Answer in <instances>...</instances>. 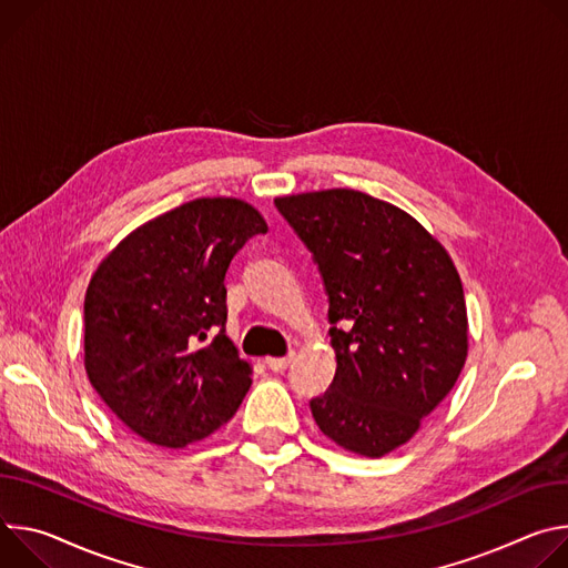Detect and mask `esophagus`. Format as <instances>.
Listing matches in <instances>:
<instances>
[{"label":"esophagus","mask_w":568,"mask_h":568,"mask_svg":"<svg viewBox=\"0 0 568 568\" xmlns=\"http://www.w3.org/2000/svg\"><path fill=\"white\" fill-rule=\"evenodd\" d=\"M293 356H295V354H288V356H268V358H266V365H268L273 372H284V369L291 365Z\"/></svg>","instance_id":"1"}]
</instances>
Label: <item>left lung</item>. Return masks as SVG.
<instances>
[{
    "label": "left lung",
    "mask_w": 568,
    "mask_h": 568,
    "mask_svg": "<svg viewBox=\"0 0 568 568\" xmlns=\"http://www.w3.org/2000/svg\"><path fill=\"white\" fill-rule=\"evenodd\" d=\"M275 205L329 295L338 365L329 390L311 399L313 419L341 449L382 458L408 443L465 367L469 323L456 264L408 212L354 189Z\"/></svg>",
    "instance_id": "obj_1"
}]
</instances>
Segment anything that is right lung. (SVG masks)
I'll use <instances>...</instances> for the list:
<instances>
[{
  "instance_id": "add662e5",
  "label": "right lung",
  "mask_w": 568,
  "mask_h": 568,
  "mask_svg": "<svg viewBox=\"0 0 568 568\" xmlns=\"http://www.w3.org/2000/svg\"><path fill=\"white\" fill-rule=\"evenodd\" d=\"M268 230L241 199H196L123 236L85 291V372L146 443L180 449L241 406L252 365L225 336V273Z\"/></svg>"
}]
</instances>
